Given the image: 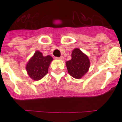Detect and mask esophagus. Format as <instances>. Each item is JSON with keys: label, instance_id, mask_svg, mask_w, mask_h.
Wrapping results in <instances>:
<instances>
[{"label": "esophagus", "instance_id": "34e87169", "mask_svg": "<svg viewBox=\"0 0 122 122\" xmlns=\"http://www.w3.org/2000/svg\"><path fill=\"white\" fill-rule=\"evenodd\" d=\"M56 59H61V60H63V59H64V57H63V56H61V57H56Z\"/></svg>", "mask_w": 122, "mask_h": 122}]
</instances>
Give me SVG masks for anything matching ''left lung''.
<instances>
[{
  "instance_id": "obj_1",
  "label": "left lung",
  "mask_w": 122,
  "mask_h": 122,
  "mask_svg": "<svg viewBox=\"0 0 122 122\" xmlns=\"http://www.w3.org/2000/svg\"><path fill=\"white\" fill-rule=\"evenodd\" d=\"M66 64L69 74L76 79L81 78L88 71L90 67L89 57L79 49L73 51L71 59L67 61Z\"/></svg>"
}]
</instances>
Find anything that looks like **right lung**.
Instances as JSON below:
<instances>
[{
	"mask_svg": "<svg viewBox=\"0 0 122 122\" xmlns=\"http://www.w3.org/2000/svg\"><path fill=\"white\" fill-rule=\"evenodd\" d=\"M52 59L51 56H44L41 52L38 51L35 52L26 66L30 77L33 80H39L46 76L48 73L51 61Z\"/></svg>",
	"mask_w": 122,
	"mask_h": 122,
	"instance_id": "1",
	"label": "right lung"
}]
</instances>
